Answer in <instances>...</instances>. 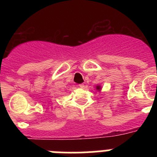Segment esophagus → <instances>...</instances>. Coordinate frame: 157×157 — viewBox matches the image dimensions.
<instances>
[{"mask_svg":"<svg viewBox=\"0 0 157 157\" xmlns=\"http://www.w3.org/2000/svg\"><path fill=\"white\" fill-rule=\"evenodd\" d=\"M78 86H79L80 88H84V87H85V86H84V84H83V83H82V84H79V85H78Z\"/></svg>","mask_w":157,"mask_h":157,"instance_id":"1","label":"esophagus"}]
</instances>
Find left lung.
Returning <instances> with one entry per match:
<instances>
[{"label": "left lung", "instance_id": "left-lung-1", "mask_svg": "<svg viewBox=\"0 0 157 157\" xmlns=\"http://www.w3.org/2000/svg\"><path fill=\"white\" fill-rule=\"evenodd\" d=\"M96 88H97V90H100L101 89V86H96Z\"/></svg>", "mask_w": 157, "mask_h": 157}]
</instances>
